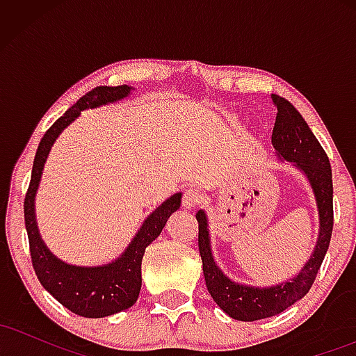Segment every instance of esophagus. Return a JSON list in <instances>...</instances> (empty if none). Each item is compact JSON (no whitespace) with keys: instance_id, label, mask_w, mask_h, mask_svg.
<instances>
[{"instance_id":"esophagus-1","label":"esophagus","mask_w":356,"mask_h":356,"mask_svg":"<svg viewBox=\"0 0 356 356\" xmlns=\"http://www.w3.org/2000/svg\"><path fill=\"white\" fill-rule=\"evenodd\" d=\"M201 199H202V195L197 189H187L182 195L184 209H192V207H195L199 202H201Z\"/></svg>"}]
</instances>
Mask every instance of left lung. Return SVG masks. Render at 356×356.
<instances>
[{
	"mask_svg": "<svg viewBox=\"0 0 356 356\" xmlns=\"http://www.w3.org/2000/svg\"><path fill=\"white\" fill-rule=\"evenodd\" d=\"M271 99L277 108L271 144L277 157L293 162L308 177L316 199L320 232L313 254L293 280L269 288H256L236 283L220 271L211 251L206 212L199 211L195 214L199 222V252L207 291L224 313L239 321H256L275 316L301 300L314 283L333 231V181L328 155L301 113L288 100L280 95H271Z\"/></svg>",
	"mask_w": 356,
	"mask_h": 356,
	"instance_id": "8db88e82",
	"label": "left lung"
}]
</instances>
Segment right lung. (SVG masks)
I'll return each instance as SVG.
<instances>
[{
  "label": "right lung",
  "mask_w": 356,
  "mask_h": 356,
  "mask_svg": "<svg viewBox=\"0 0 356 356\" xmlns=\"http://www.w3.org/2000/svg\"><path fill=\"white\" fill-rule=\"evenodd\" d=\"M130 90L132 87L129 85L93 88L92 92L85 93L44 132L36 150L30 187L24 197V226H26L28 241H30L31 263H33L40 283L65 308L85 318L110 316V314L124 312L136 303L142 286L140 268L145 248L161 234L170 214L181 207L182 194L177 192L170 195L144 220L140 229L134 236L120 257L104 266L90 268L63 263L47 248L36 226L35 195L38 191L40 179H42L44 162L60 134L83 110L125 99L130 95Z\"/></svg>",
  "instance_id": "add662e5"
}]
</instances>
